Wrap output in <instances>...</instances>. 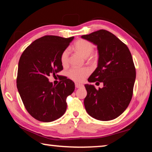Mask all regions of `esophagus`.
Returning <instances> with one entry per match:
<instances>
[{
  "instance_id": "1",
  "label": "esophagus",
  "mask_w": 152,
  "mask_h": 152,
  "mask_svg": "<svg viewBox=\"0 0 152 152\" xmlns=\"http://www.w3.org/2000/svg\"><path fill=\"white\" fill-rule=\"evenodd\" d=\"M75 86H76V88H82V87H83V84H79V83H75Z\"/></svg>"
}]
</instances>
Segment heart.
Instances as JSON below:
<instances>
[{
  "mask_svg": "<svg viewBox=\"0 0 152 152\" xmlns=\"http://www.w3.org/2000/svg\"><path fill=\"white\" fill-rule=\"evenodd\" d=\"M74 49L83 57L87 58L91 56L94 50V45L91 42L85 39H79L76 41L74 45ZM69 50L68 49L64 50L61 55V62L64 66H66L69 62ZM92 56L91 58H93ZM90 71L88 68H72L68 71V76L70 78L76 82H81L88 75Z\"/></svg>",
  "mask_w": 152,
  "mask_h": 152,
  "instance_id": "b5f03b06",
  "label": "heart"
}]
</instances>
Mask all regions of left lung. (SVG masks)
Segmentation results:
<instances>
[{
	"instance_id": "obj_1",
	"label": "left lung",
	"mask_w": 152,
	"mask_h": 152,
	"mask_svg": "<svg viewBox=\"0 0 152 152\" xmlns=\"http://www.w3.org/2000/svg\"><path fill=\"white\" fill-rule=\"evenodd\" d=\"M81 37L96 45L99 53L97 68L88 81L103 83L99 90L84 85V107L94 119L113 120L125 111L132 100L136 77L132 54L127 46L108 31L101 29Z\"/></svg>"
}]
</instances>
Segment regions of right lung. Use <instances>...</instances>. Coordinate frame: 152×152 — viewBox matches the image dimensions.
<instances>
[{"instance_id":"1","label":"right lung","mask_w":152,"mask_h":152,"mask_svg":"<svg viewBox=\"0 0 152 152\" xmlns=\"http://www.w3.org/2000/svg\"><path fill=\"white\" fill-rule=\"evenodd\" d=\"M74 38L43 36L28 46L19 59L18 92L28 113L39 121H53L62 116L66 98L75 89L74 82L65 77L56 86L48 79L63 69L61 55Z\"/></svg>"}]
</instances>
